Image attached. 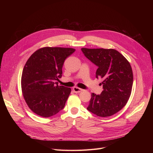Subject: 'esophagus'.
<instances>
[{"instance_id":"esophagus-1","label":"esophagus","mask_w":153,"mask_h":153,"mask_svg":"<svg viewBox=\"0 0 153 153\" xmlns=\"http://www.w3.org/2000/svg\"><path fill=\"white\" fill-rule=\"evenodd\" d=\"M73 91L75 92V93H79V92H81L82 91H83L84 90L82 89H80V88L77 87H73Z\"/></svg>"}]
</instances>
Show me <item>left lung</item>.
Wrapping results in <instances>:
<instances>
[{
	"instance_id": "obj_1",
	"label": "left lung",
	"mask_w": 153,
	"mask_h": 153,
	"mask_svg": "<svg viewBox=\"0 0 153 153\" xmlns=\"http://www.w3.org/2000/svg\"><path fill=\"white\" fill-rule=\"evenodd\" d=\"M85 57L98 69L96 77L101 78L103 91L100 95L92 93L87 109L101 117H110L122 109L129 99L133 75L131 65L114 49L81 48Z\"/></svg>"
}]
</instances>
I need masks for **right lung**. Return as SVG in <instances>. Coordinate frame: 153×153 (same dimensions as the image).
Wrapping results in <instances>:
<instances>
[{
	"label": "right lung",
	"mask_w": 153,
	"mask_h": 153,
	"mask_svg": "<svg viewBox=\"0 0 153 153\" xmlns=\"http://www.w3.org/2000/svg\"><path fill=\"white\" fill-rule=\"evenodd\" d=\"M74 48L44 47L31 55L23 68L21 86L27 105L36 115L50 117L65 105L71 88L58 85L65 59Z\"/></svg>",
	"instance_id": "1"
}]
</instances>
